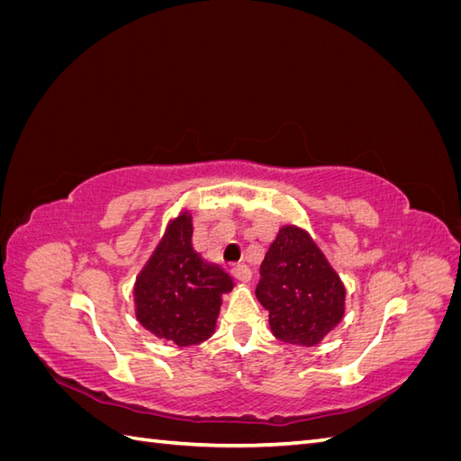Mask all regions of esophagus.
<instances>
[{"mask_svg":"<svg viewBox=\"0 0 461 461\" xmlns=\"http://www.w3.org/2000/svg\"><path fill=\"white\" fill-rule=\"evenodd\" d=\"M230 271H232L234 278H239V281H242V283H248L249 278H252V271H249V267H248V265H244V263L232 265Z\"/></svg>","mask_w":461,"mask_h":461,"instance_id":"esophagus-1","label":"esophagus"}]
</instances>
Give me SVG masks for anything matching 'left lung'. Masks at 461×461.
I'll list each match as a JSON object with an SVG mask.
<instances>
[{
    "instance_id": "8db88e82",
    "label": "left lung",
    "mask_w": 461,
    "mask_h": 461,
    "mask_svg": "<svg viewBox=\"0 0 461 461\" xmlns=\"http://www.w3.org/2000/svg\"><path fill=\"white\" fill-rule=\"evenodd\" d=\"M256 296L278 340L315 346L342 321L346 290L310 236L285 227L261 261Z\"/></svg>"
}]
</instances>
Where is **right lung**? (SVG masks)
I'll return each mask as SVG.
<instances>
[{
    "label": "right lung",
    "instance_id": "right-lung-1",
    "mask_svg": "<svg viewBox=\"0 0 461 461\" xmlns=\"http://www.w3.org/2000/svg\"><path fill=\"white\" fill-rule=\"evenodd\" d=\"M232 278L192 246V219L183 213L165 232L134 286L136 317L156 337L194 346L212 337L221 294Z\"/></svg>",
    "mask_w": 461,
    "mask_h": 461
}]
</instances>
